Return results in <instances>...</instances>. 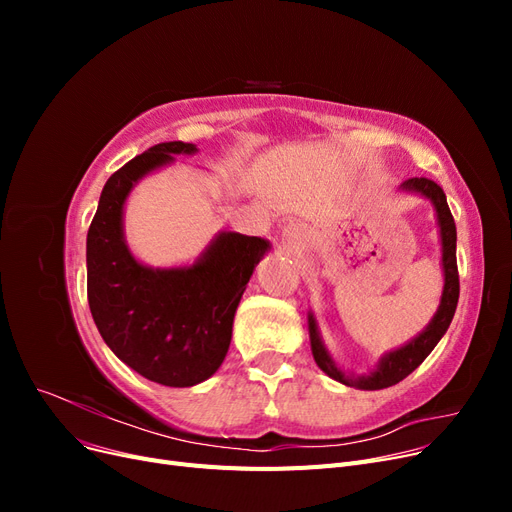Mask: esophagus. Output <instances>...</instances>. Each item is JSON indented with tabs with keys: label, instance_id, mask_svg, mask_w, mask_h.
Here are the masks:
<instances>
[{
	"label": "esophagus",
	"instance_id": "obj_1",
	"mask_svg": "<svg viewBox=\"0 0 512 512\" xmlns=\"http://www.w3.org/2000/svg\"><path fill=\"white\" fill-rule=\"evenodd\" d=\"M286 237H288V241L297 243V241L303 237V228H301L299 224H292V226H288V230H286Z\"/></svg>",
	"mask_w": 512,
	"mask_h": 512
}]
</instances>
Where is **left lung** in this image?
<instances>
[{
	"label": "left lung",
	"instance_id": "8db88e82",
	"mask_svg": "<svg viewBox=\"0 0 512 512\" xmlns=\"http://www.w3.org/2000/svg\"><path fill=\"white\" fill-rule=\"evenodd\" d=\"M401 192L416 194L427 198L433 205V211H436V222L440 228V245H442V275H444V288H442V297L438 312L433 314L427 327L412 337L408 344L399 346L391 352H386L380 356V361L376 367L369 371V374L356 376L350 374V371L342 369L331 352L327 350L322 342V335L318 331V322L316 316L309 312L307 314V327H309V342H312V354L316 365L327 374L329 378L342 382L346 386H352V389H361V391H380L386 389V386H393L397 382L410 376L412 371L421 365L429 352L436 348V344L442 339V335L451 327V320L455 316L457 301H459V273H457V228L455 220L451 215V209H448L446 203V194L440 188L436 181L425 179V177H412L399 185Z\"/></svg>",
	"mask_w": 512,
	"mask_h": 512
}]
</instances>
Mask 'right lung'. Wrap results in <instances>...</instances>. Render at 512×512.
Returning <instances> with one entry per match:
<instances>
[{
  "label": "right lung",
  "mask_w": 512,
  "mask_h": 512,
  "mask_svg": "<svg viewBox=\"0 0 512 512\" xmlns=\"http://www.w3.org/2000/svg\"><path fill=\"white\" fill-rule=\"evenodd\" d=\"M194 153L192 143H160L121 166L87 232V299L104 344L136 374L179 389L222 365L245 286L271 250L267 239L224 230L192 265L149 267L130 252L123 207L134 185Z\"/></svg>",
  "instance_id": "obj_1"
}]
</instances>
